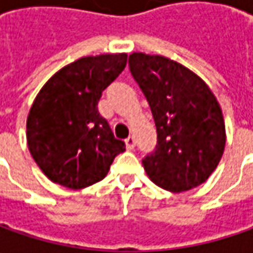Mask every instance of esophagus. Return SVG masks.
Returning <instances> with one entry per match:
<instances>
[{"mask_svg":"<svg viewBox=\"0 0 253 253\" xmlns=\"http://www.w3.org/2000/svg\"><path fill=\"white\" fill-rule=\"evenodd\" d=\"M125 145H126V149L132 151V149L135 148V138H133V136H128V138L125 139Z\"/></svg>","mask_w":253,"mask_h":253,"instance_id":"obj_1","label":"esophagus"}]
</instances>
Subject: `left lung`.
<instances>
[{"mask_svg":"<svg viewBox=\"0 0 253 253\" xmlns=\"http://www.w3.org/2000/svg\"><path fill=\"white\" fill-rule=\"evenodd\" d=\"M128 63L158 132L156 148L142 159L148 176L173 193L197 187L215 170L225 146L214 94L199 76L168 57L132 53Z\"/></svg>","mask_w":253,"mask_h":253,"instance_id":"obj_1","label":"left lung"}]
</instances>
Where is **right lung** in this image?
<instances>
[{
	"label": "right lung",
	"mask_w": 253,
	"mask_h": 253,
	"mask_svg": "<svg viewBox=\"0 0 253 253\" xmlns=\"http://www.w3.org/2000/svg\"><path fill=\"white\" fill-rule=\"evenodd\" d=\"M125 64V53L82 57L59 70L36 95L26 121L28 148L52 181L69 189L91 186L125 151L97 107Z\"/></svg>",
	"instance_id": "obj_1"
}]
</instances>
